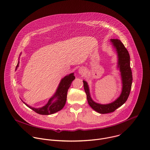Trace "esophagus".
<instances>
[{"label": "esophagus", "mask_w": 150, "mask_h": 150, "mask_svg": "<svg viewBox=\"0 0 150 150\" xmlns=\"http://www.w3.org/2000/svg\"><path fill=\"white\" fill-rule=\"evenodd\" d=\"M85 72V69L83 67H81L79 69H78V73L79 74H83Z\"/></svg>", "instance_id": "34e87169"}]
</instances>
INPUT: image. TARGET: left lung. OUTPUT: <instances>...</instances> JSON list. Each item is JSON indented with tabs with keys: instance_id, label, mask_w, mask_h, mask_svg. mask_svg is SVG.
Segmentation results:
<instances>
[{
	"instance_id": "1",
	"label": "left lung",
	"mask_w": 150,
	"mask_h": 150,
	"mask_svg": "<svg viewBox=\"0 0 150 150\" xmlns=\"http://www.w3.org/2000/svg\"><path fill=\"white\" fill-rule=\"evenodd\" d=\"M110 41L113 47L116 49L118 57L117 67L120 69L122 77L123 87L120 96L111 103L102 105L96 103L91 97L87 82L83 81L84 89L87 96V100L89 106L94 110L101 114L113 112L126 102L130 95L133 81L132 72L130 68V55L127 50L121 41L118 39H110Z\"/></svg>"
}]
</instances>
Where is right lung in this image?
Returning <instances> with one entry per match:
<instances>
[{"mask_svg": "<svg viewBox=\"0 0 150 150\" xmlns=\"http://www.w3.org/2000/svg\"><path fill=\"white\" fill-rule=\"evenodd\" d=\"M18 64H19V61H18L16 69H17V67H18ZM74 74V73L70 74L69 75L65 76L64 78L61 79L59 84V86L56 91V92L55 93L54 96L51 97L48 100V103L42 108H34L27 105L24 102L23 103L27 107L31 109L35 112L40 115H49L54 114L61 110L65 105L68 90L70 87L72 82L75 78ZM55 98H56V100L54 101L53 100Z\"/></svg>", "mask_w": 150, "mask_h": 150, "instance_id": "right-lung-1", "label": "right lung"}]
</instances>
